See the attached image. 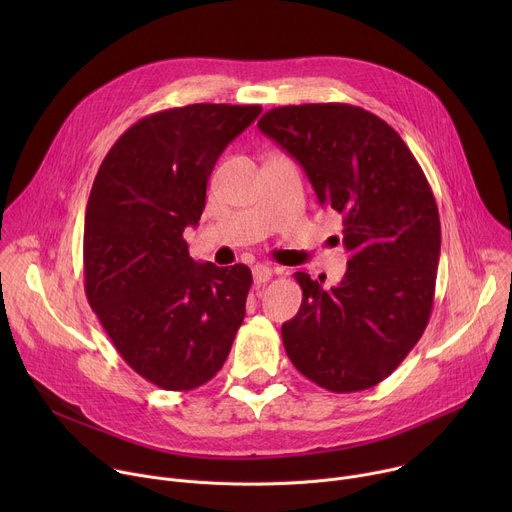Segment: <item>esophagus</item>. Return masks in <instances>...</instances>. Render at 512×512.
<instances>
[{"instance_id": "obj_1", "label": "esophagus", "mask_w": 512, "mask_h": 512, "mask_svg": "<svg viewBox=\"0 0 512 512\" xmlns=\"http://www.w3.org/2000/svg\"><path fill=\"white\" fill-rule=\"evenodd\" d=\"M273 277V269L269 265H255L253 267V279L255 283H265Z\"/></svg>"}]
</instances>
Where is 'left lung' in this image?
I'll return each instance as SVG.
<instances>
[{"label":"left lung","instance_id":"left-lung-1","mask_svg":"<svg viewBox=\"0 0 512 512\" xmlns=\"http://www.w3.org/2000/svg\"><path fill=\"white\" fill-rule=\"evenodd\" d=\"M257 127L296 158L320 204L342 214L350 253L336 287L298 271L302 306L281 326L294 367L332 393L371 389L421 338L440 261V214L399 133L344 103L287 105Z\"/></svg>","mask_w":512,"mask_h":512}]
</instances>
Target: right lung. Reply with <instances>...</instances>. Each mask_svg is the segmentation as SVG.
Instances as JSON below:
<instances>
[{
	"instance_id": "1",
	"label": "right lung",
	"mask_w": 512,
	"mask_h": 512,
	"mask_svg": "<svg viewBox=\"0 0 512 512\" xmlns=\"http://www.w3.org/2000/svg\"><path fill=\"white\" fill-rule=\"evenodd\" d=\"M259 105L196 103L133 123L105 156L85 214L87 300L129 367L166 391L210 381L231 352L253 283L243 263H196L206 184Z\"/></svg>"
}]
</instances>
